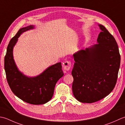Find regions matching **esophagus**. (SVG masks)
Returning a JSON list of instances; mask_svg holds the SVG:
<instances>
[{"instance_id": "34e87169", "label": "esophagus", "mask_w": 125, "mask_h": 125, "mask_svg": "<svg viewBox=\"0 0 125 125\" xmlns=\"http://www.w3.org/2000/svg\"><path fill=\"white\" fill-rule=\"evenodd\" d=\"M62 67L65 71H69L71 67V63L70 61H66L62 63Z\"/></svg>"}]
</instances>
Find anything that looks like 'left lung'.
Segmentation results:
<instances>
[{"label": "left lung", "instance_id": "left-lung-1", "mask_svg": "<svg viewBox=\"0 0 125 125\" xmlns=\"http://www.w3.org/2000/svg\"><path fill=\"white\" fill-rule=\"evenodd\" d=\"M98 44L73 54L72 91L76 99L93 103L107 96L116 83L120 55L115 39L103 25Z\"/></svg>", "mask_w": 125, "mask_h": 125}]
</instances>
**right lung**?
<instances>
[{
    "instance_id": "obj_1",
    "label": "right lung",
    "mask_w": 125,
    "mask_h": 125,
    "mask_svg": "<svg viewBox=\"0 0 125 125\" xmlns=\"http://www.w3.org/2000/svg\"><path fill=\"white\" fill-rule=\"evenodd\" d=\"M34 27L33 25H30L21 28L10 40L4 59V68L7 83L17 97L32 105H42L51 99L55 84L63 75V73L61 62L50 66L34 77H28L18 69L13 56V47L20 34Z\"/></svg>"
}]
</instances>
